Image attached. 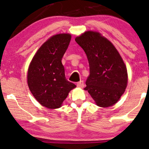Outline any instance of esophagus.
I'll return each mask as SVG.
<instances>
[{"label": "esophagus", "instance_id": "obj_1", "mask_svg": "<svg viewBox=\"0 0 149 149\" xmlns=\"http://www.w3.org/2000/svg\"><path fill=\"white\" fill-rule=\"evenodd\" d=\"M77 86L78 87H81V88L84 86V81L83 80H81V81H78V82L77 83Z\"/></svg>", "mask_w": 149, "mask_h": 149}]
</instances>
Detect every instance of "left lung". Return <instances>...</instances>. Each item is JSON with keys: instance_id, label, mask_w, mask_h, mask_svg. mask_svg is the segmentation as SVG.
<instances>
[{"instance_id": "left-lung-1", "label": "left lung", "mask_w": 149, "mask_h": 149, "mask_svg": "<svg viewBox=\"0 0 149 149\" xmlns=\"http://www.w3.org/2000/svg\"><path fill=\"white\" fill-rule=\"evenodd\" d=\"M75 40L86 54L90 67L84 90L98 106L113 105L125 92L127 69L120 54L105 38L98 32H86Z\"/></svg>"}]
</instances>
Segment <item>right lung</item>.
<instances>
[{
  "instance_id": "right-lung-1",
  "label": "right lung",
  "mask_w": 149,
  "mask_h": 149,
  "mask_svg": "<svg viewBox=\"0 0 149 149\" xmlns=\"http://www.w3.org/2000/svg\"><path fill=\"white\" fill-rule=\"evenodd\" d=\"M71 40V35L60 33L45 42L29 66L28 84L34 98L49 109L60 107L71 90L76 87L65 75L61 60Z\"/></svg>"
}]
</instances>
